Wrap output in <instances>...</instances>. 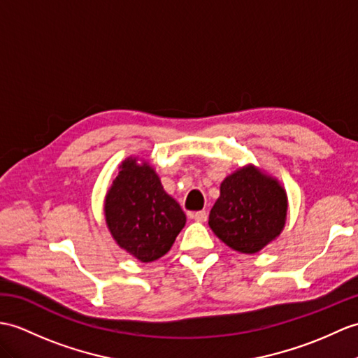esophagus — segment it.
Listing matches in <instances>:
<instances>
[{"mask_svg": "<svg viewBox=\"0 0 358 358\" xmlns=\"http://www.w3.org/2000/svg\"><path fill=\"white\" fill-rule=\"evenodd\" d=\"M190 218H192L196 222H206L207 221V212H204V210L195 212V213L190 215Z\"/></svg>", "mask_w": 358, "mask_h": 358, "instance_id": "1", "label": "esophagus"}]
</instances>
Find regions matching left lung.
<instances>
[{
  "label": "left lung",
  "instance_id": "obj_1",
  "mask_svg": "<svg viewBox=\"0 0 358 358\" xmlns=\"http://www.w3.org/2000/svg\"><path fill=\"white\" fill-rule=\"evenodd\" d=\"M288 196L278 178L245 164L222 180L209 226L235 252L255 255L285 227Z\"/></svg>",
  "mask_w": 358,
  "mask_h": 358
}]
</instances>
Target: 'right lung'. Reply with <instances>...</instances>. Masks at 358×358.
I'll return each instance as SVG.
<instances>
[{"label":"right lung","mask_w":358,"mask_h":358,"mask_svg":"<svg viewBox=\"0 0 358 358\" xmlns=\"http://www.w3.org/2000/svg\"><path fill=\"white\" fill-rule=\"evenodd\" d=\"M106 227L117 245L140 262L160 259L185 227L186 215L164 192L148 162L128 157L103 201Z\"/></svg>","instance_id":"obj_1"}]
</instances>
